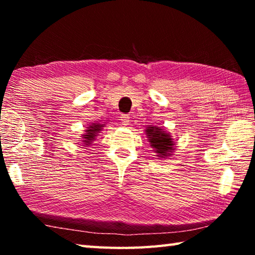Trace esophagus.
Here are the masks:
<instances>
[{
	"label": "esophagus",
	"instance_id": "esophagus-1",
	"mask_svg": "<svg viewBox=\"0 0 255 255\" xmlns=\"http://www.w3.org/2000/svg\"><path fill=\"white\" fill-rule=\"evenodd\" d=\"M120 120H122L123 125H125V126H127V125H129V123H130V117H129L128 115H122V117H120Z\"/></svg>",
	"mask_w": 255,
	"mask_h": 255
}]
</instances>
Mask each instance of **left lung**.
<instances>
[{"label": "left lung", "mask_w": 255, "mask_h": 255, "mask_svg": "<svg viewBox=\"0 0 255 255\" xmlns=\"http://www.w3.org/2000/svg\"><path fill=\"white\" fill-rule=\"evenodd\" d=\"M146 132H147V136L149 138L150 145L153 146V148H155L159 156L163 157L170 155V150L173 149V147H172L173 141L166 132H164L161 128L154 127H148Z\"/></svg>", "instance_id": "left-lung-1"}]
</instances>
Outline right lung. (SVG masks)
<instances>
[{"mask_svg":"<svg viewBox=\"0 0 255 255\" xmlns=\"http://www.w3.org/2000/svg\"><path fill=\"white\" fill-rule=\"evenodd\" d=\"M99 128H100V126H99V125H94V126H91V127H90L89 129H88V130H86V135H84L85 137V143H91V140L93 139V138L94 137H96L97 135H96V133H97V131H99V130H100V129H99Z\"/></svg>","mask_w":255,"mask_h":255,"instance_id":"obj_1","label":"right lung"}]
</instances>
